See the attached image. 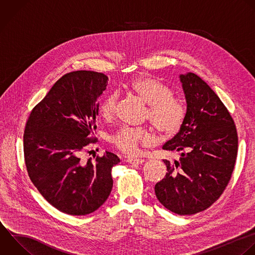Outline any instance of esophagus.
Wrapping results in <instances>:
<instances>
[{
	"label": "esophagus",
	"mask_w": 255,
	"mask_h": 255,
	"mask_svg": "<svg viewBox=\"0 0 255 255\" xmlns=\"http://www.w3.org/2000/svg\"><path fill=\"white\" fill-rule=\"evenodd\" d=\"M127 161L132 165H138V164H141L144 162V159H141V158H128Z\"/></svg>",
	"instance_id": "1"
}]
</instances>
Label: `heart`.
I'll use <instances>...</instances> for the list:
<instances>
[{
  "label": "heart",
  "mask_w": 255,
  "mask_h": 255,
  "mask_svg": "<svg viewBox=\"0 0 255 255\" xmlns=\"http://www.w3.org/2000/svg\"><path fill=\"white\" fill-rule=\"evenodd\" d=\"M130 90L148 105L145 119L163 135L175 134L182 127L186 109L183 103L172 97V91L160 81L149 76H138L129 83ZM118 96H107L100 106V114L105 120H111L117 110ZM153 134L147 128L124 127L111 136L112 143L128 155L139 153V144L148 145Z\"/></svg>",
  "instance_id": "heart-1"
}]
</instances>
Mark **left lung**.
Segmentation results:
<instances>
[{"mask_svg": "<svg viewBox=\"0 0 255 255\" xmlns=\"http://www.w3.org/2000/svg\"><path fill=\"white\" fill-rule=\"evenodd\" d=\"M186 117L179 131L162 146L180 151L154 186L159 202L179 215L208 208L227 186L237 156L238 137L227 109L210 87L193 73L179 76Z\"/></svg>", "mask_w": 255, "mask_h": 255, "instance_id": "obj_1", "label": "left lung"}]
</instances>
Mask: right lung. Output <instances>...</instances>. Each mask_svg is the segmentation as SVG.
I'll list each match as a JSON object with an SVG mask.
<instances>
[{
  "instance_id": "add662e5",
  "label": "right lung",
  "mask_w": 255,
  "mask_h": 255,
  "mask_svg": "<svg viewBox=\"0 0 255 255\" xmlns=\"http://www.w3.org/2000/svg\"><path fill=\"white\" fill-rule=\"evenodd\" d=\"M109 78L102 73L66 74L33 109L24 131L29 176L46 200L62 212L86 215L108 199L112 168L120 158L110 151L87 161L81 153L96 141L99 98Z\"/></svg>"
}]
</instances>
